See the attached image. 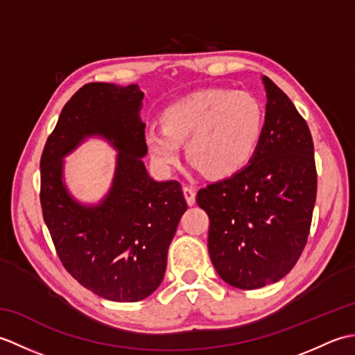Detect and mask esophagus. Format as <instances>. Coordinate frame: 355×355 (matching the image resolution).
<instances>
[{
    "label": "esophagus",
    "mask_w": 355,
    "mask_h": 355,
    "mask_svg": "<svg viewBox=\"0 0 355 355\" xmlns=\"http://www.w3.org/2000/svg\"><path fill=\"white\" fill-rule=\"evenodd\" d=\"M183 192H184V197H186L187 205H189V206L195 205V195H197V191H195V187H192L189 184H184L183 186Z\"/></svg>",
    "instance_id": "obj_1"
}]
</instances>
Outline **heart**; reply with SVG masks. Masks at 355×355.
Returning <instances> with one entry per match:
<instances>
[{"mask_svg": "<svg viewBox=\"0 0 355 355\" xmlns=\"http://www.w3.org/2000/svg\"><path fill=\"white\" fill-rule=\"evenodd\" d=\"M162 130H149L146 146L162 171L180 162L184 143L189 162L209 177L225 178L252 160L261 141L263 111L252 94L202 89L169 105Z\"/></svg>", "mask_w": 355, "mask_h": 355, "instance_id": "b5f03b06", "label": "heart"}]
</instances>
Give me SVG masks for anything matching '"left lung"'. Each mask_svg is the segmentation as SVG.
Masks as SVG:
<instances>
[{"label": "left lung", "mask_w": 355, "mask_h": 355, "mask_svg": "<svg viewBox=\"0 0 355 355\" xmlns=\"http://www.w3.org/2000/svg\"><path fill=\"white\" fill-rule=\"evenodd\" d=\"M262 80L266 122L250 164L197 193L209 215L210 261L241 290L275 284L296 266L318 193L310 128L273 80Z\"/></svg>", "instance_id": "obj_1"}]
</instances>
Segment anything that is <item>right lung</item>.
<instances>
[{
  "label": "right lung",
  "instance_id": "obj_1",
  "mask_svg": "<svg viewBox=\"0 0 355 355\" xmlns=\"http://www.w3.org/2000/svg\"><path fill=\"white\" fill-rule=\"evenodd\" d=\"M143 92L92 82L65 103L41 155V207L65 270L97 296L137 302L162 284L168 248L187 202L177 180L146 172ZM89 135L121 150L115 182L99 207L74 202L62 183V157Z\"/></svg>",
  "mask_w": 355,
  "mask_h": 355
}]
</instances>
